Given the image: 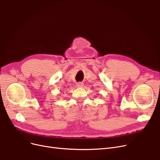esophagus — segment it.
I'll list each match as a JSON object with an SVG mask.
<instances>
[{
  "instance_id": "1",
  "label": "esophagus",
  "mask_w": 160,
  "mask_h": 160,
  "mask_svg": "<svg viewBox=\"0 0 160 160\" xmlns=\"http://www.w3.org/2000/svg\"><path fill=\"white\" fill-rule=\"evenodd\" d=\"M83 86H84V84L82 83V82H78V83L77 84V86L78 88H82Z\"/></svg>"
}]
</instances>
